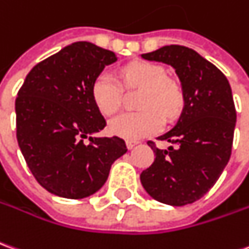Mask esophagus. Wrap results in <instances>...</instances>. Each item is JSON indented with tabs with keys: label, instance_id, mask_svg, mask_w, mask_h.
<instances>
[{
	"label": "esophagus",
	"instance_id": "34e87169",
	"mask_svg": "<svg viewBox=\"0 0 249 249\" xmlns=\"http://www.w3.org/2000/svg\"><path fill=\"white\" fill-rule=\"evenodd\" d=\"M137 144H140L139 142H132V140H128L126 142V147H128V149H133L135 147H136Z\"/></svg>",
	"mask_w": 249,
	"mask_h": 249
}]
</instances>
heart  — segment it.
<instances>
[{
    "mask_svg": "<svg viewBox=\"0 0 249 249\" xmlns=\"http://www.w3.org/2000/svg\"><path fill=\"white\" fill-rule=\"evenodd\" d=\"M121 75L128 88L142 89L139 113H123L109 123V132L126 140L151 136L161 128V117L171 120L183 107L182 89L166 76V70L154 63L135 62L123 69ZM123 89L114 76L102 71L91 85V98L95 107L105 116L119 110Z\"/></svg>",
    "mask_w": 249,
    "mask_h": 249,
    "instance_id": "obj_1",
    "label": "heart"
}]
</instances>
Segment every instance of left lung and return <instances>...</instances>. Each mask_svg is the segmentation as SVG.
<instances>
[{"label":"left lung","instance_id":"1","mask_svg":"<svg viewBox=\"0 0 249 249\" xmlns=\"http://www.w3.org/2000/svg\"><path fill=\"white\" fill-rule=\"evenodd\" d=\"M142 59L171 66L182 86L183 109L173 129L159 140L177 148H156L155 160L140 175L151 197L166 205L196 202L214 186L229 161L233 142L236 109L227 76L183 46H166Z\"/></svg>","mask_w":249,"mask_h":249}]
</instances>
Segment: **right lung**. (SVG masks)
<instances>
[{
  "label": "right lung",
  "mask_w": 249,
  "mask_h": 249,
  "mask_svg": "<svg viewBox=\"0 0 249 249\" xmlns=\"http://www.w3.org/2000/svg\"><path fill=\"white\" fill-rule=\"evenodd\" d=\"M116 60L114 52L76 41L36 64L18 90V147L36 180L58 197L97 193L128 151L120 137L95 136L107 121L93 102L91 85Z\"/></svg>",
  "instance_id": "obj_1"
}]
</instances>
